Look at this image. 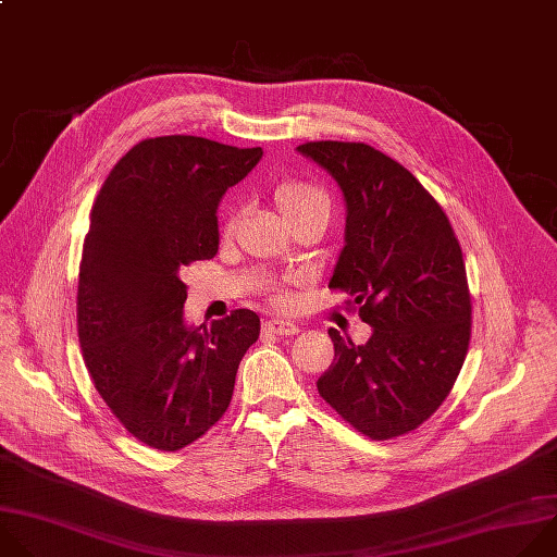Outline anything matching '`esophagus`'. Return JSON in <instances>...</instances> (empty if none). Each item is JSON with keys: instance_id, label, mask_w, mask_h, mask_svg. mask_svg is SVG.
I'll list each match as a JSON object with an SVG mask.
<instances>
[{"instance_id": "1", "label": "esophagus", "mask_w": 557, "mask_h": 557, "mask_svg": "<svg viewBox=\"0 0 557 557\" xmlns=\"http://www.w3.org/2000/svg\"><path fill=\"white\" fill-rule=\"evenodd\" d=\"M265 329L276 333V336H296L298 333V324L292 320H281V318H272L265 322Z\"/></svg>"}]
</instances>
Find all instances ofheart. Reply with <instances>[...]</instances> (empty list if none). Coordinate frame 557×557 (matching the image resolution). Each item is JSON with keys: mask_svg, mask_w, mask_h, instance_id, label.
Returning a JSON list of instances; mask_svg holds the SVG:
<instances>
[{"mask_svg": "<svg viewBox=\"0 0 557 557\" xmlns=\"http://www.w3.org/2000/svg\"><path fill=\"white\" fill-rule=\"evenodd\" d=\"M274 203H276L285 224H289V221H294L298 216L313 214V212H326L329 214L326 195L320 188H315L311 184H305V182H283V184H278L276 190H274ZM233 228H235V219H228L226 226H224V233L231 235ZM276 302L287 307L289 296H278Z\"/></svg>", "mask_w": 557, "mask_h": 557, "instance_id": "heart-1", "label": "heart"}]
</instances>
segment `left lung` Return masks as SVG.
I'll return each mask as SVG.
<instances>
[{
  "label": "left lung",
  "instance_id": "1",
  "mask_svg": "<svg viewBox=\"0 0 557 557\" xmlns=\"http://www.w3.org/2000/svg\"><path fill=\"white\" fill-rule=\"evenodd\" d=\"M298 153L338 182L345 248L329 287L345 289L373 326L364 345L329 329L333 364L320 397L358 432L384 441L419 428L466 362L472 305L461 246L419 180L364 143H307Z\"/></svg>",
  "mask_w": 557,
  "mask_h": 557
}]
</instances>
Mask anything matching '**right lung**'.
Here are the masks:
<instances>
[{
	"mask_svg": "<svg viewBox=\"0 0 557 557\" xmlns=\"http://www.w3.org/2000/svg\"><path fill=\"white\" fill-rule=\"evenodd\" d=\"M263 158L197 136L138 143L107 175L78 270V343L98 395L147 446L175 453L226 412L261 322L184 318L182 270L219 250L216 206Z\"/></svg>",
	"mask_w": 557,
	"mask_h": 557,
	"instance_id": "right-lung-1",
	"label": "right lung"
}]
</instances>
